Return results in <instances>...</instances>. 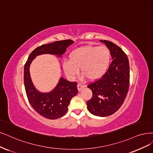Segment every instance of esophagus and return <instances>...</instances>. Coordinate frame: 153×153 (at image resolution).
<instances>
[{"instance_id":"1","label":"esophagus","mask_w":153,"mask_h":153,"mask_svg":"<svg viewBox=\"0 0 153 153\" xmlns=\"http://www.w3.org/2000/svg\"><path fill=\"white\" fill-rule=\"evenodd\" d=\"M77 88H78V91H79V92H80L83 88H85V86L83 85H82V84H81L80 83H78V85H77Z\"/></svg>"}]
</instances>
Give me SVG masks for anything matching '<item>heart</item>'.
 Wrapping results in <instances>:
<instances>
[{"mask_svg": "<svg viewBox=\"0 0 153 153\" xmlns=\"http://www.w3.org/2000/svg\"><path fill=\"white\" fill-rule=\"evenodd\" d=\"M70 61L63 62L62 67L66 74L74 78L80 68L83 77L90 80L101 78L109 65L110 51L106 46L86 45L73 50L69 56Z\"/></svg>", "mask_w": 153, "mask_h": 153, "instance_id": "1", "label": "heart"}]
</instances>
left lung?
<instances>
[{"label": "left lung", "instance_id": "left-lung-1", "mask_svg": "<svg viewBox=\"0 0 153 153\" xmlns=\"http://www.w3.org/2000/svg\"><path fill=\"white\" fill-rule=\"evenodd\" d=\"M110 51L112 62L99 80L87 86L92 97L87 101L89 112L97 117H108L122 106L128 91L130 67L128 57L120 47L107 40H100Z\"/></svg>", "mask_w": 153, "mask_h": 153}]
</instances>
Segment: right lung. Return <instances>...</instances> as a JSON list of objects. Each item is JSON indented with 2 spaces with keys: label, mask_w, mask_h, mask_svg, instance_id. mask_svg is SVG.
Segmentation results:
<instances>
[{
  "label": "right lung",
  "mask_w": 153,
  "mask_h": 153,
  "mask_svg": "<svg viewBox=\"0 0 153 153\" xmlns=\"http://www.w3.org/2000/svg\"><path fill=\"white\" fill-rule=\"evenodd\" d=\"M73 42L71 40H65L38 47L31 52L25 65L24 83L29 102L36 112L46 118L55 120L66 113L71 99L78 93L77 83L69 82L61 77L57 85L51 91L40 92L31 80L30 65L36 56L42 54H52L62 57L66 49Z\"/></svg>",
  "instance_id": "right-lung-1"
}]
</instances>
